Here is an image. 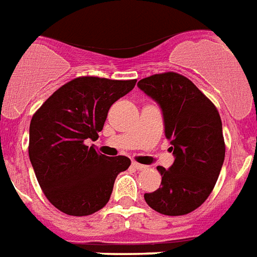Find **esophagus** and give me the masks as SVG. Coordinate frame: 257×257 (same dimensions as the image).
<instances>
[{"label": "esophagus", "mask_w": 257, "mask_h": 257, "mask_svg": "<svg viewBox=\"0 0 257 257\" xmlns=\"http://www.w3.org/2000/svg\"><path fill=\"white\" fill-rule=\"evenodd\" d=\"M133 168L137 169V171H145L146 169V165H142V164H138V163H133Z\"/></svg>", "instance_id": "esophagus-1"}]
</instances>
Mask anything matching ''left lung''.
Wrapping results in <instances>:
<instances>
[{
    "label": "left lung",
    "mask_w": 257,
    "mask_h": 257,
    "mask_svg": "<svg viewBox=\"0 0 257 257\" xmlns=\"http://www.w3.org/2000/svg\"><path fill=\"white\" fill-rule=\"evenodd\" d=\"M138 86L163 109L165 137L175 154L169 169L157 167L161 186L145 194V200L164 215H186L209 198L221 172L225 158L221 116L192 81L175 71L142 78Z\"/></svg>",
    "instance_id": "1"
}]
</instances>
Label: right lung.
Here are the masks:
<instances>
[{"mask_svg":"<svg viewBox=\"0 0 257 257\" xmlns=\"http://www.w3.org/2000/svg\"><path fill=\"white\" fill-rule=\"evenodd\" d=\"M137 80L77 77L54 92L34 113L28 153L40 188L59 211L84 217L101 210L113 183L130 167L126 156L107 157L86 146L103 130L109 107Z\"/></svg>","mask_w":257,"mask_h":257,"instance_id":"add662e5","label":"right lung"}]
</instances>
